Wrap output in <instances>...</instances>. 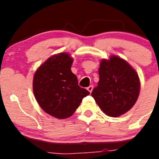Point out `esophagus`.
<instances>
[{
	"label": "esophagus",
	"mask_w": 159,
	"mask_h": 159,
	"mask_svg": "<svg viewBox=\"0 0 159 159\" xmlns=\"http://www.w3.org/2000/svg\"><path fill=\"white\" fill-rule=\"evenodd\" d=\"M87 89L88 90V92H92V90H93V86H92V85H90V86L88 87V88H87Z\"/></svg>",
	"instance_id": "1"
}]
</instances>
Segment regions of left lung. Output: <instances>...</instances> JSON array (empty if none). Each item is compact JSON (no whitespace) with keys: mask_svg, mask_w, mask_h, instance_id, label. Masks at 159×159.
Listing matches in <instances>:
<instances>
[{"mask_svg":"<svg viewBox=\"0 0 159 159\" xmlns=\"http://www.w3.org/2000/svg\"><path fill=\"white\" fill-rule=\"evenodd\" d=\"M99 80L92 95L101 110L111 117H119L134 106L140 92L135 70L120 57L102 60Z\"/></svg>","mask_w":159,"mask_h":159,"instance_id":"8db88e82","label":"left lung"}]
</instances>
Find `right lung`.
<instances>
[{
	"mask_svg": "<svg viewBox=\"0 0 159 159\" xmlns=\"http://www.w3.org/2000/svg\"><path fill=\"white\" fill-rule=\"evenodd\" d=\"M72 62L67 53L52 56L38 67L33 77V92L38 104L57 119L72 116L82 99L90 94L78 85V79L71 70Z\"/></svg>",
	"mask_w": 159,
	"mask_h": 159,
	"instance_id": "add662e5",
	"label": "right lung"
}]
</instances>
